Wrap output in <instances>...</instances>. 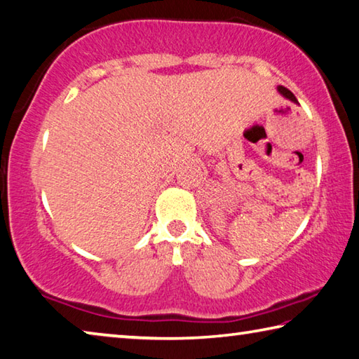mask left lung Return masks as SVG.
<instances>
[{
  "instance_id": "8db88e82",
  "label": "left lung",
  "mask_w": 359,
  "mask_h": 359,
  "mask_svg": "<svg viewBox=\"0 0 359 359\" xmlns=\"http://www.w3.org/2000/svg\"><path fill=\"white\" fill-rule=\"evenodd\" d=\"M278 90H279V93L282 94V96H285L287 99H290V100H293V102H297V97H294L293 93L290 90H287L285 86H278Z\"/></svg>"
}]
</instances>
